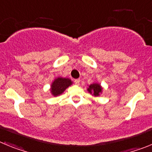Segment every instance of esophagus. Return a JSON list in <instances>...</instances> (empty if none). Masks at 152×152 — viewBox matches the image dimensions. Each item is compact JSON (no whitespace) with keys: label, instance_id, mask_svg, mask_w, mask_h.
<instances>
[{"label":"esophagus","instance_id":"obj_1","mask_svg":"<svg viewBox=\"0 0 152 152\" xmlns=\"http://www.w3.org/2000/svg\"><path fill=\"white\" fill-rule=\"evenodd\" d=\"M80 79H76V80H75V84H77V85H79V84H80Z\"/></svg>","mask_w":152,"mask_h":152}]
</instances>
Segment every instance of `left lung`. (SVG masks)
<instances>
[{
    "instance_id": "1",
    "label": "left lung",
    "mask_w": 152,
    "mask_h": 152,
    "mask_svg": "<svg viewBox=\"0 0 152 152\" xmlns=\"http://www.w3.org/2000/svg\"><path fill=\"white\" fill-rule=\"evenodd\" d=\"M102 90H103V88L100 86V84H97V83H94V84H91L89 88H88V92L95 96H100V94L102 93Z\"/></svg>"
}]
</instances>
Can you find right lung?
Instances as JSON below:
<instances>
[{
    "label": "right lung",
    "mask_w": 152,
    "mask_h": 152,
    "mask_svg": "<svg viewBox=\"0 0 152 152\" xmlns=\"http://www.w3.org/2000/svg\"><path fill=\"white\" fill-rule=\"evenodd\" d=\"M72 84L71 79L66 77H57L54 80L51 85V94L54 96L61 94L67 88Z\"/></svg>",
    "instance_id": "obj_1"
}]
</instances>
